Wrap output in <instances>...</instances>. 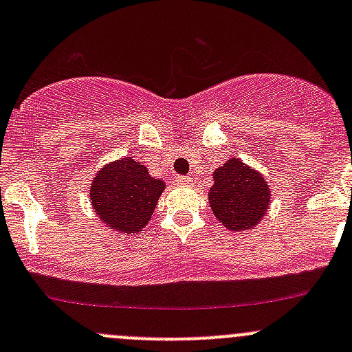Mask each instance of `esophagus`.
Here are the masks:
<instances>
[{
    "label": "esophagus",
    "instance_id": "esophagus-1",
    "mask_svg": "<svg viewBox=\"0 0 352 352\" xmlns=\"http://www.w3.org/2000/svg\"><path fill=\"white\" fill-rule=\"evenodd\" d=\"M175 182L179 184V186H189V184L192 182V180H190V177H184V175H179V177H175Z\"/></svg>",
    "mask_w": 352,
    "mask_h": 352
}]
</instances>
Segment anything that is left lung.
I'll return each instance as SVG.
<instances>
[{
	"mask_svg": "<svg viewBox=\"0 0 352 352\" xmlns=\"http://www.w3.org/2000/svg\"><path fill=\"white\" fill-rule=\"evenodd\" d=\"M209 189V206L228 230L254 228L271 204V189L264 177L240 160L232 158L216 168Z\"/></svg>",
	"mask_w": 352,
	"mask_h": 352,
	"instance_id": "1",
	"label": "left lung"
}]
</instances>
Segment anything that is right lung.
<instances>
[{"label": "right lung", "mask_w": 352, "mask_h": 352, "mask_svg": "<svg viewBox=\"0 0 352 352\" xmlns=\"http://www.w3.org/2000/svg\"><path fill=\"white\" fill-rule=\"evenodd\" d=\"M163 189V180L153 179L143 163L126 156L97 173L90 201L109 228L133 235L148 225Z\"/></svg>", "instance_id": "right-lung-1"}]
</instances>
